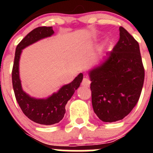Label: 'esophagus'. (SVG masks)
Returning a JSON list of instances; mask_svg holds the SVG:
<instances>
[{"label":"esophagus","mask_w":153,"mask_h":153,"mask_svg":"<svg viewBox=\"0 0 153 153\" xmlns=\"http://www.w3.org/2000/svg\"><path fill=\"white\" fill-rule=\"evenodd\" d=\"M81 84L84 86H90V80L88 77H83V80H82V83Z\"/></svg>","instance_id":"1"}]
</instances>
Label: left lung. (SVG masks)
Masks as SVG:
<instances>
[{"mask_svg":"<svg viewBox=\"0 0 153 153\" xmlns=\"http://www.w3.org/2000/svg\"><path fill=\"white\" fill-rule=\"evenodd\" d=\"M93 111L103 122L123 120L139 101L145 70L139 43L123 27L106 60L90 73Z\"/></svg>","mask_w":153,"mask_h":153,"instance_id":"1","label":"left lung"}]
</instances>
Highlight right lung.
<instances>
[{
    "label": "right lung",
    "instance_id": "add662e5",
    "mask_svg": "<svg viewBox=\"0 0 153 153\" xmlns=\"http://www.w3.org/2000/svg\"><path fill=\"white\" fill-rule=\"evenodd\" d=\"M53 33L52 27H39L30 31L17 44L12 69V83L16 100L27 118L42 125L57 123L63 118L66 113V104L83 79V74H79L71 83L64 85L57 93H53L47 99L32 98L23 91L19 77V60L21 51L27 46L40 39L51 36Z\"/></svg>",
    "mask_w": 153,
    "mask_h": 153
}]
</instances>
